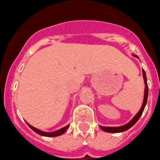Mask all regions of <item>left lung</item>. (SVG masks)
<instances>
[{
	"mask_svg": "<svg viewBox=\"0 0 160 160\" xmlns=\"http://www.w3.org/2000/svg\"><path fill=\"white\" fill-rule=\"evenodd\" d=\"M134 57L139 58L137 55H133ZM142 72H143V77H144V85H145V88H144V101H143V104H142V106L139 109V111L137 113L133 119L129 122L127 123L126 124L124 125H122V126L119 127H105V126H100L101 129L104 130L105 132H108V133H120V132H124L126 131L129 128H131L133 125H134L135 123H136L139 119L141 116V114H143V111H144V107L146 105L147 103V99H148V93H149V88H148V85H147V78H146V74H145V71L144 70H142Z\"/></svg>",
	"mask_w": 160,
	"mask_h": 160,
	"instance_id": "left-lung-1",
	"label": "left lung"
}]
</instances>
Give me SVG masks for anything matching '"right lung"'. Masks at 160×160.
<instances>
[{
  "mask_svg": "<svg viewBox=\"0 0 160 160\" xmlns=\"http://www.w3.org/2000/svg\"><path fill=\"white\" fill-rule=\"evenodd\" d=\"M27 124H28V126L31 128L33 131H35L36 133V134H40V135H41V136H46V137H56V136H60V135H61V134H63L64 133H65L66 130H67V129L70 127V124H68V125H66V126L63 127V128H61V129H58V130H55V131H53V132H45V131H42V130H40V129H36V128H35V127L31 126V124H29L28 123H27Z\"/></svg>",
  "mask_w": 160,
  "mask_h": 160,
  "instance_id": "right-lung-1",
  "label": "right lung"
}]
</instances>
